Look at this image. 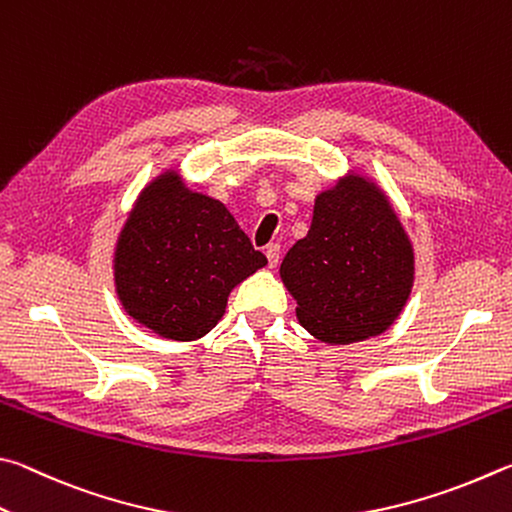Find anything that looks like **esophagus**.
Listing matches in <instances>:
<instances>
[{"mask_svg": "<svg viewBox=\"0 0 512 512\" xmlns=\"http://www.w3.org/2000/svg\"><path fill=\"white\" fill-rule=\"evenodd\" d=\"M265 256H267V263H270V267L274 270V267L279 265V258H281V245H276V242H272V245H267Z\"/></svg>", "mask_w": 512, "mask_h": 512, "instance_id": "obj_1", "label": "esophagus"}]
</instances>
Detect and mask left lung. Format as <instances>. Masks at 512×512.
<instances>
[{"mask_svg": "<svg viewBox=\"0 0 512 512\" xmlns=\"http://www.w3.org/2000/svg\"><path fill=\"white\" fill-rule=\"evenodd\" d=\"M297 319L328 346L384 335L411 297L416 254L391 197L366 170H348L315 197L306 238L281 263Z\"/></svg>", "mask_w": 512, "mask_h": 512, "instance_id": "1", "label": "left lung"}]
</instances>
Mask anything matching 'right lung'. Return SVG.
Segmentation results:
<instances>
[{
	"mask_svg": "<svg viewBox=\"0 0 512 512\" xmlns=\"http://www.w3.org/2000/svg\"><path fill=\"white\" fill-rule=\"evenodd\" d=\"M265 265L227 206L188 188L175 166L141 188L112 256L125 315L170 342L211 333L231 290Z\"/></svg>",
	"mask_w": 512,
	"mask_h": 512,
	"instance_id": "add662e5",
	"label": "right lung"
}]
</instances>
